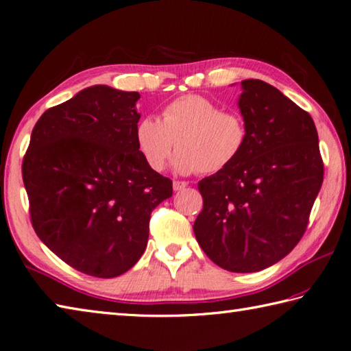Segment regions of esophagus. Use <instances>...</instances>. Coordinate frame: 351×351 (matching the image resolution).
<instances>
[{"instance_id": "esophagus-1", "label": "esophagus", "mask_w": 351, "mask_h": 351, "mask_svg": "<svg viewBox=\"0 0 351 351\" xmlns=\"http://www.w3.org/2000/svg\"><path fill=\"white\" fill-rule=\"evenodd\" d=\"M187 187L186 181H173V190L175 192H180V190H184Z\"/></svg>"}]
</instances>
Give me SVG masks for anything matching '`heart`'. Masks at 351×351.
<instances>
[{
  "instance_id": "1",
  "label": "heart",
  "mask_w": 351,
  "mask_h": 351,
  "mask_svg": "<svg viewBox=\"0 0 351 351\" xmlns=\"http://www.w3.org/2000/svg\"><path fill=\"white\" fill-rule=\"evenodd\" d=\"M136 145L150 169L162 170L173 152L180 173H218L237 161L248 141L244 117L201 95H184L161 112V121L145 117L136 125Z\"/></svg>"
}]
</instances>
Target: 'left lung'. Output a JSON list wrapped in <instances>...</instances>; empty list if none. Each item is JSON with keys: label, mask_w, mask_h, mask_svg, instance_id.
<instances>
[{"label": "left lung", "mask_w": 351, "mask_h": 351, "mask_svg": "<svg viewBox=\"0 0 351 351\" xmlns=\"http://www.w3.org/2000/svg\"><path fill=\"white\" fill-rule=\"evenodd\" d=\"M238 104L247 145L230 167L197 182L204 207L193 232L216 265L250 273L276 264L304 237L324 162L313 119L276 87L242 81Z\"/></svg>", "instance_id": "1"}]
</instances>
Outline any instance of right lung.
<instances>
[{"mask_svg":"<svg viewBox=\"0 0 351 351\" xmlns=\"http://www.w3.org/2000/svg\"><path fill=\"white\" fill-rule=\"evenodd\" d=\"M138 92L84 88L50 107L23 159L34 230L56 256L95 278L125 273L143 256L150 215L171 180L136 145Z\"/></svg>","mask_w":351,"mask_h":351,"instance_id":"obj_1","label":"right lung"}]
</instances>
